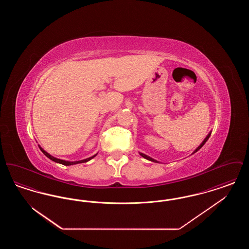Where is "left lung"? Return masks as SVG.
Here are the masks:
<instances>
[{
	"label": "left lung",
	"mask_w": 249,
	"mask_h": 249,
	"mask_svg": "<svg viewBox=\"0 0 249 249\" xmlns=\"http://www.w3.org/2000/svg\"><path fill=\"white\" fill-rule=\"evenodd\" d=\"M210 135H211V132H209V134L206 136V138L203 140V142H201V144H200V146L193 152V153H195V152H197L199 149H201V147H202V145L206 142V141L209 139V137H210ZM140 155L142 156V158H144V159H146V160H151V161H153V162H158L156 160L154 159H152V158H150V157H148V156H146V155L142 154V153H140Z\"/></svg>",
	"instance_id": "8db88e82"
}]
</instances>
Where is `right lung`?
<instances>
[{"label":"right lung","instance_id":"add662e5","mask_svg":"<svg viewBox=\"0 0 249 249\" xmlns=\"http://www.w3.org/2000/svg\"><path fill=\"white\" fill-rule=\"evenodd\" d=\"M40 147V149H41V151L44 153V154L46 155L47 157H48V159H50L51 160H53V161H55V162H58V163H60V164H63V165L69 166V165H73V164H77V163H83V162H87V161H89V160H90L91 159H93L96 155L94 156H92V157H90V158H89V159H86V160H79V161H66V160H59V159H57V158H54V157H52L51 155L48 154V152H46L41 146H39Z\"/></svg>","mask_w":249,"mask_h":249}]
</instances>
